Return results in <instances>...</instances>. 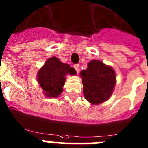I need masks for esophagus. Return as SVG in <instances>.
Returning a JSON list of instances; mask_svg holds the SVG:
<instances>
[{
  "label": "esophagus",
  "instance_id": "obj_1",
  "mask_svg": "<svg viewBox=\"0 0 148 148\" xmlns=\"http://www.w3.org/2000/svg\"><path fill=\"white\" fill-rule=\"evenodd\" d=\"M74 68H75V70L77 71V72L79 73V71H80V65H79V64H75V65L74 66Z\"/></svg>",
  "mask_w": 148,
  "mask_h": 148
}]
</instances>
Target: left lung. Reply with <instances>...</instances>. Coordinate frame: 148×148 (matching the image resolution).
Instances as JSON below:
<instances>
[{
    "label": "left lung",
    "mask_w": 148,
    "mask_h": 148,
    "mask_svg": "<svg viewBox=\"0 0 148 148\" xmlns=\"http://www.w3.org/2000/svg\"><path fill=\"white\" fill-rule=\"evenodd\" d=\"M80 75L85 99L92 105L104 103L113 93L116 84V71L101 61L91 60Z\"/></svg>",
    "instance_id": "obj_1"
}]
</instances>
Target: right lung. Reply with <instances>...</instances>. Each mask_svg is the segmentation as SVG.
<instances>
[{
  "mask_svg": "<svg viewBox=\"0 0 148 148\" xmlns=\"http://www.w3.org/2000/svg\"><path fill=\"white\" fill-rule=\"evenodd\" d=\"M68 74L75 75L76 71L55 56L48 58L37 74V80L42 89L43 94L49 98L59 97L63 92Z\"/></svg>",
  "mask_w": 148,
  "mask_h": 148,
  "instance_id": "right-lung-1",
  "label": "right lung"
}]
</instances>
